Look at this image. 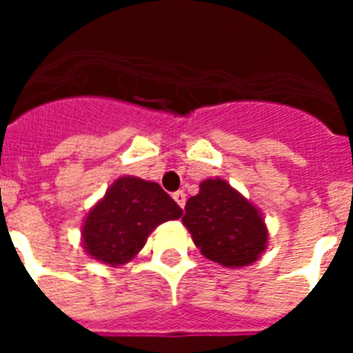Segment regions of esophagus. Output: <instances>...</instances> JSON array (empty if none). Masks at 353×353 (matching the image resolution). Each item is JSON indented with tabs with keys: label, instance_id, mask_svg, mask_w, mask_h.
<instances>
[{
	"label": "esophagus",
	"instance_id": "obj_1",
	"mask_svg": "<svg viewBox=\"0 0 353 353\" xmlns=\"http://www.w3.org/2000/svg\"><path fill=\"white\" fill-rule=\"evenodd\" d=\"M174 199H176V203L183 209V207H185V201H187V194L183 192V190H177V192H174Z\"/></svg>",
	"mask_w": 353,
	"mask_h": 353
}]
</instances>
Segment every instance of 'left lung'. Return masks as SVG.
<instances>
[{"instance_id": "left-lung-1", "label": "left lung", "mask_w": 353, "mask_h": 353, "mask_svg": "<svg viewBox=\"0 0 353 353\" xmlns=\"http://www.w3.org/2000/svg\"><path fill=\"white\" fill-rule=\"evenodd\" d=\"M183 225L205 258L225 268L251 265L268 249L262 212L220 177L199 183L185 205Z\"/></svg>"}]
</instances>
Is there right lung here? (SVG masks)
Returning <instances> with one entry per match:
<instances>
[{
  "label": "right lung",
  "mask_w": 353,
  "mask_h": 353,
  "mask_svg": "<svg viewBox=\"0 0 353 353\" xmlns=\"http://www.w3.org/2000/svg\"><path fill=\"white\" fill-rule=\"evenodd\" d=\"M181 214L157 183L122 176L84 218L82 247L91 258L117 268L135 258L155 227Z\"/></svg>",
  "instance_id": "right-lung-1"
}]
</instances>
